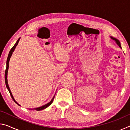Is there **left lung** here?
Masks as SVG:
<instances>
[{"label": "left lung", "instance_id": "1", "mask_svg": "<svg viewBox=\"0 0 130 130\" xmlns=\"http://www.w3.org/2000/svg\"><path fill=\"white\" fill-rule=\"evenodd\" d=\"M111 38L112 39H113V41H115L116 42V44H117V45L119 46L121 48V45H120V43L118 39H117L115 38H113V37H111Z\"/></svg>", "mask_w": 130, "mask_h": 130}]
</instances>
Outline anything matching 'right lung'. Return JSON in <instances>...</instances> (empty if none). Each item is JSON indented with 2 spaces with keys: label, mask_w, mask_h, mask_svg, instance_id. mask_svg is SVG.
Listing matches in <instances>:
<instances>
[{
  "label": "right lung",
  "mask_w": 130,
  "mask_h": 130,
  "mask_svg": "<svg viewBox=\"0 0 130 130\" xmlns=\"http://www.w3.org/2000/svg\"><path fill=\"white\" fill-rule=\"evenodd\" d=\"M19 39H20V38H19L18 39L17 41L16 42V43H15V45L14 46L12 47V49L10 50V52H9V54H8V57H7V62H6V70H5V74H4V78H5V83H6V87H7V89L8 90V91H9L11 96V98H12V99L14 100V102H15V103H16L18 105H19V104H18V103L16 102V101H15V99L14 98V97H13L12 94V93H11V91H10V88H9V86H8V82H7V73H8V67H9V61H10L11 57L12 54V53L14 52V50H15V47H16V46H17V45H18V42H19ZM54 96L53 97V99L51 100V101H50V102L49 103H48L47 104L44 105H43V106L40 107L36 108H34L33 109H36V110H37V111H41V110H42V109H44L46 108L47 107H49V105H50V104H51L52 103H53V100H54Z\"/></svg>",
  "instance_id": "right-lung-1"
}]
</instances>
